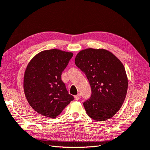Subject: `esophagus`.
Instances as JSON below:
<instances>
[{
    "label": "esophagus",
    "mask_w": 150,
    "mask_h": 150,
    "mask_svg": "<svg viewBox=\"0 0 150 150\" xmlns=\"http://www.w3.org/2000/svg\"><path fill=\"white\" fill-rule=\"evenodd\" d=\"M81 98V94H78L77 95H76V96H74V98L76 100H78V99H79V98Z\"/></svg>",
    "instance_id": "obj_1"
}]
</instances>
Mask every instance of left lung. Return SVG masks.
<instances>
[{
	"instance_id": "left-lung-1",
	"label": "left lung",
	"mask_w": 150,
	"mask_h": 150,
	"mask_svg": "<svg viewBox=\"0 0 150 150\" xmlns=\"http://www.w3.org/2000/svg\"><path fill=\"white\" fill-rule=\"evenodd\" d=\"M75 64L86 74L91 96L83 105L95 121L111 118L121 108L128 86V77L121 61L104 49L88 48L81 51Z\"/></svg>"
}]
</instances>
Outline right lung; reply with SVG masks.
<instances>
[{
    "label": "right lung",
    "instance_id": "obj_1",
    "mask_svg": "<svg viewBox=\"0 0 150 150\" xmlns=\"http://www.w3.org/2000/svg\"><path fill=\"white\" fill-rule=\"evenodd\" d=\"M73 53L53 49L36 54L24 76V91L30 106L39 114L55 118L74 99L61 74Z\"/></svg>",
    "mask_w": 150,
    "mask_h": 150
}]
</instances>
